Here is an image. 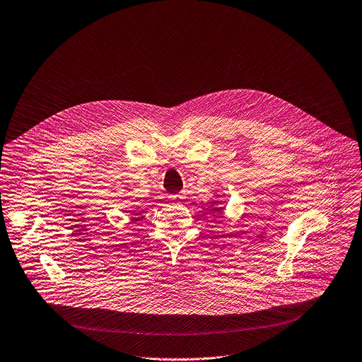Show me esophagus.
I'll use <instances>...</instances> for the list:
<instances>
[{"label":"esophagus","instance_id":"1","mask_svg":"<svg viewBox=\"0 0 362 362\" xmlns=\"http://www.w3.org/2000/svg\"><path fill=\"white\" fill-rule=\"evenodd\" d=\"M169 199H170L172 202H180V200H183V199H185V196H183V194H180V193H176V194L169 196Z\"/></svg>","mask_w":362,"mask_h":362}]
</instances>
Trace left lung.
Masks as SVG:
<instances>
[{"mask_svg":"<svg viewBox=\"0 0 362 362\" xmlns=\"http://www.w3.org/2000/svg\"><path fill=\"white\" fill-rule=\"evenodd\" d=\"M221 210H222V209H219V207H218V209H214L213 211H216V213H218V211H221Z\"/></svg>","mask_w":362,"mask_h":362,"instance_id":"left-lung-1","label":"left lung"}]
</instances>
